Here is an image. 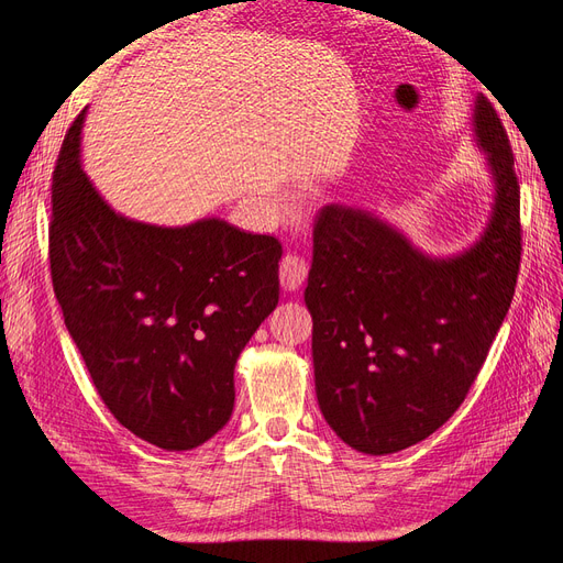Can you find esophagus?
Wrapping results in <instances>:
<instances>
[{"mask_svg": "<svg viewBox=\"0 0 563 563\" xmlns=\"http://www.w3.org/2000/svg\"><path fill=\"white\" fill-rule=\"evenodd\" d=\"M305 277H308V263L296 253H286L279 263V282L284 291H296L302 286Z\"/></svg>", "mask_w": 563, "mask_h": 563, "instance_id": "obj_1", "label": "esophagus"}]
</instances>
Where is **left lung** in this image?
Listing matches in <instances>:
<instances>
[{"label":"left lung","mask_w":563,"mask_h":563,"mask_svg":"<svg viewBox=\"0 0 563 563\" xmlns=\"http://www.w3.org/2000/svg\"><path fill=\"white\" fill-rule=\"evenodd\" d=\"M474 143L493 180L479 240L430 255L376 213L329 203L317 216L305 305L317 401L331 430L368 455L428 439L465 401L515 296L519 183L507 133L479 93Z\"/></svg>","instance_id":"left-lung-1"}]
</instances>
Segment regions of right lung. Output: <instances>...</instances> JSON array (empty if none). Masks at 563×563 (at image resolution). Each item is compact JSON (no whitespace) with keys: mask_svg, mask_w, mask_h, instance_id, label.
I'll list each match as a JSON object with an SVG mask.
<instances>
[{"mask_svg":"<svg viewBox=\"0 0 563 563\" xmlns=\"http://www.w3.org/2000/svg\"><path fill=\"white\" fill-rule=\"evenodd\" d=\"M67 131L51 185L48 258L75 345L110 413L164 451L228 424L234 364L279 302L282 244L223 218L164 228L117 213Z\"/></svg>","mask_w":563,"mask_h":563,"instance_id":"obj_1","label":"right lung"}]
</instances>
